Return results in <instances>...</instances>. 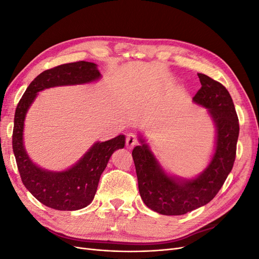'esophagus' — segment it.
<instances>
[{"instance_id": "obj_1", "label": "esophagus", "mask_w": 259, "mask_h": 259, "mask_svg": "<svg viewBox=\"0 0 259 259\" xmlns=\"http://www.w3.org/2000/svg\"><path fill=\"white\" fill-rule=\"evenodd\" d=\"M136 144H137L136 136L133 134V133H128V134L126 135V147L128 149H132Z\"/></svg>"}]
</instances>
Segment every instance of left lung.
Masks as SVG:
<instances>
[{"instance_id": "obj_1", "label": "left lung", "mask_w": 259, "mask_h": 259, "mask_svg": "<svg viewBox=\"0 0 259 259\" xmlns=\"http://www.w3.org/2000/svg\"><path fill=\"white\" fill-rule=\"evenodd\" d=\"M198 76L202 88L192 100L206 109L215 126L214 151L207 166L189 178L169 173L140 133V146L132 152L140 197L149 208L162 215H184L206 205L221 190L236 159L240 127L230 94L209 76Z\"/></svg>"}]
</instances>
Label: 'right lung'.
I'll return each instance as SVG.
<instances>
[{
	"label": "right lung",
	"instance_id": "1",
	"mask_svg": "<svg viewBox=\"0 0 259 259\" xmlns=\"http://www.w3.org/2000/svg\"><path fill=\"white\" fill-rule=\"evenodd\" d=\"M101 79L97 65L77 61L61 65L38 74L30 83L16 108L14 119L13 151L23 185L42 204L57 210H77L90 205L99 178L114 151L125 146V135L96 142L72 166L64 170L41 167L29 156L25 143L26 115L37 94L57 86L83 85Z\"/></svg>",
	"mask_w": 259,
	"mask_h": 259
}]
</instances>
